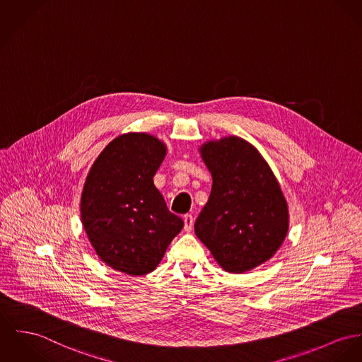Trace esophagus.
Wrapping results in <instances>:
<instances>
[{"label": "esophagus", "instance_id": "obj_1", "mask_svg": "<svg viewBox=\"0 0 362 362\" xmlns=\"http://www.w3.org/2000/svg\"><path fill=\"white\" fill-rule=\"evenodd\" d=\"M185 222V230L186 231H192L193 230V224H194V218L192 215H185L183 218Z\"/></svg>", "mask_w": 362, "mask_h": 362}]
</instances>
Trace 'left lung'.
I'll return each instance as SVG.
<instances>
[{
    "label": "left lung",
    "instance_id": "1",
    "mask_svg": "<svg viewBox=\"0 0 362 362\" xmlns=\"http://www.w3.org/2000/svg\"><path fill=\"white\" fill-rule=\"evenodd\" d=\"M199 151L212 173V190L195 221V234L226 272H250L285 240V197L269 164L247 140H212Z\"/></svg>",
    "mask_w": 362,
    "mask_h": 362
}]
</instances>
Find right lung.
I'll return each mask as SVG.
<instances>
[{
  "label": "right lung",
  "instance_id": "obj_1",
  "mask_svg": "<svg viewBox=\"0 0 362 362\" xmlns=\"http://www.w3.org/2000/svg\"><path fill=\"white\" fill-rule=\"evenodd\" d=\"M167 147L148 134L110 141L90 168L81 194V219L98 256L128 276L151 273L183 228L153 177Z\"/></svg>",
  "mask_w": 362,
  "mask_h": 362
}]
</instances>
